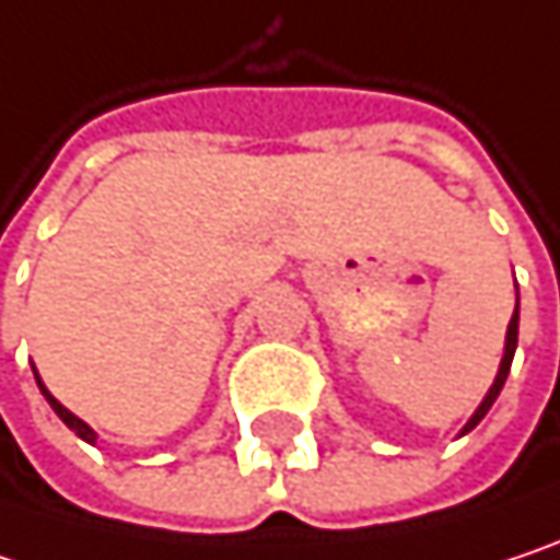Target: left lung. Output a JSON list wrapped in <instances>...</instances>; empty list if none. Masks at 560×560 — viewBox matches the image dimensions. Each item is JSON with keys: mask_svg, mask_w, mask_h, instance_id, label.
Listing matches in <instances>:
<instances>
[{"mask_svg": "<svg viewBox=\"0 0 560 560\" xmlns=\"http://www.w3.org/2000/svg\"><path fill=\"white\" fill-rule=\"evenodd\" d=\"M515 347H518V288H515V311H512V320H509V327H505V347H503V360H500V373H497V380H493V386L490 392L483 395V401L477 405V411L470 415V421L460 428V434H467V431H474L483 418H487V411L493 408V401H497V395L503 392L505 386V376H509V366H512V357H515Z\"/></svg>", "mask_w": 560, "mask_h": 560, "instance_id": "obj_1", "label": "left lung"}]
</instances>
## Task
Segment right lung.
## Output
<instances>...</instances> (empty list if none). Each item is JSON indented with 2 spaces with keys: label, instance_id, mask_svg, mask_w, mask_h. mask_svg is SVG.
Instances as JSON below:
<instances>
[{
  "label": "right lung",
  "instance_id": "1",
  "mask_svg": "<svg viewBox=\"0 0 560 560\" xmlns=\"http://www.w3.org/2000/svg\"><path fill=\"white\" fill-rule=\"evenodd\" d=\"M32 370H35V366H32ZM35 380H38V389H42V395L48 398V405L55 408L57 418H60V421H63V424H67V428H70V431H73V434L80 438V441H86V444H96V431H93V428H90V424H86L83 418H77V415H73L70 408H63V405L57 401L55 395L48 392V386L42 383V376H38V370H35Z\"/></svg>",
  "mask_w": 560,
  "mask_h": 560
}]
</instances>
